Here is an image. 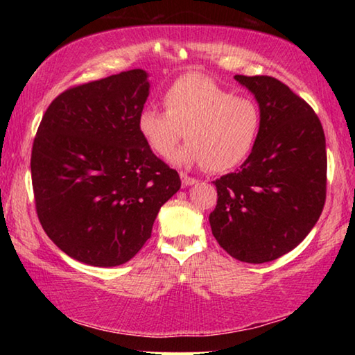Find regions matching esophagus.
Segmentation results:
<instances>
[{
  "label": "esophagus",
  "mask_w": 355,
  "mask_h": 355,
  "mask_svg": "<svg viewBox=\"0 0 355 355\" xmlns=\"http://www.w3.org/2000/svg\"><path fill=\"white\" fill-rule=\"evenodd\" d=\"M180 177H182V182H183V184H184V186H192V184H196V183H197V180H196V178L189 177L188 173H184V172L180 173Z\"/></svg>",
  "instance_id": "34e87169"
}]
</instances>
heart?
<instances>
[{
  "label": "heart",
  "instance_id": "1",
  "mask_svg": "<svg viewBox=\"0 0 355 355\" xmlns=\"http://www.w3.org/2000/svg\"><path fill=\"white\" fill-rule=\"evenodd\" d=\"M164 106L166 111L144 107L137 127L161 158L175 153L186 131L189 144L175 156L180 164L232 171L249 158L260 136L261 111L257 101L235 95L205 75L180 76L164 92Z\"/></svg>",
  "mask_w": 355,
  "mask_h": 355
}]
</instances>
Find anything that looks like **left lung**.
Instances as JSON below:
<instances>
[{"mask_svg":"<svg viewBox=\"0 0 355 355\" xmlns=\"http://www.w3.org/2000/svg\"><path fill=\"white\" fill-rule=\"evenodd\" d=\"M235 80L254 94L261 130L241 169L214 182L218 205L209 225L227 254L258 264L293 250L320 219L326 137L315 111L286 84L272 76Z\"/></svg>","mask_w":355,"mask_h":355,"instance_id":"1","label":"left lung"}]
</instances>
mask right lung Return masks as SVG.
Here are the masks:
<instances>
[{"label":"right lung","instance_id":"right-lung-1","mask_svg":"<svg viewBox=\"0 0 355 355\" xmlns=\"http://www.w3.org/2000/svg\"><path fill=\"white\" fill-rule=\"evenodd\" d=\"M142 69L67 89L34 137L35 209L48 238L98 268L131 260L152 235L159 208L182 186L137 127L150 83Z\"/></svg>","mask_w":355,"mask_h":355}]
</instances>
